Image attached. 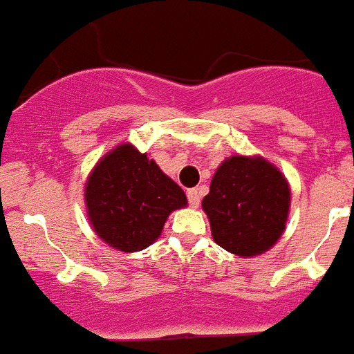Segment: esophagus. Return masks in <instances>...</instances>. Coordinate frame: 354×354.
Segmentation results:
<instances>
[{
	"instance_id": "obj_1",
	"label": "esophagus",
	"mask_w": 354,
	"mask_h": 354,
	"mask_svg": "<svg viewBox=\"0 0 354 354\" xmlns=\"http://www.w3.org/2000/svg\"><path fill=\"white\" fill-rule=\"evenodd\" d=\"M187 199H189V205H191L192 208H198L199 203H201V191H199V189H189Z\"/></svg>"
}]
</instances>
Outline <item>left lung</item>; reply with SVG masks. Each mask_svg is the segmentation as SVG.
<instances>
[{"label": "left lung", "mask_w": 354, "mask_h": 354, "mask_svg": "<svg viewBox=\"0 0 354 354\" xmlns=\"http://www.w3.org/2000/svg\"><path fill=\"white\" fill-rule=\"evenodd\" d=\"M201 206L213 241L236 257L253 258L272 250L284 234L291 187L263 156L234 155L220 163Z\"/></svg>", "instance_id": "8db88e82"}]
</instances>
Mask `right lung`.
Instances as JSON below:
<instances>
[{
    "instance_id": "obj_1",
    "label": "right lung",
    "mask_w": 354,
    "mask_h": 354,
    "mask_svg": "<svg viewBox=\"0 0 354 354\" xmlns=\"http://www.w3.org/2000/svg\"><path fill=\"white\" fill-rule=\"evenodd\" d=\"M84 203L91 227L103 243L136 253L162 236L170 213L185 208L187 198L148 153L122 142L91 170Z\"/></svg>"
}]
</instances>
